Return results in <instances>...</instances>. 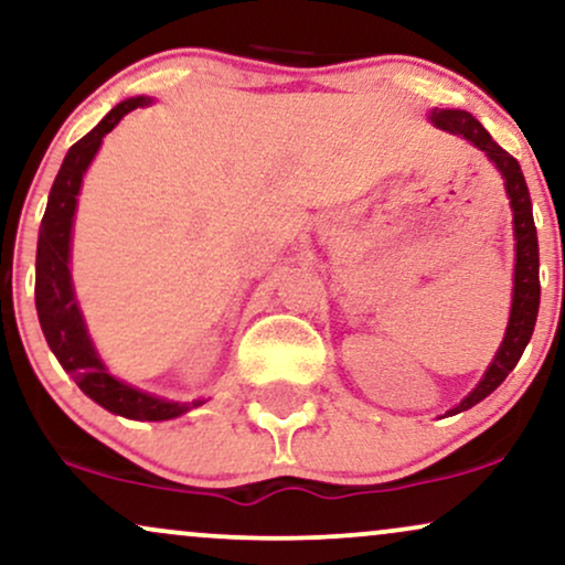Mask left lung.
<instances>
[{"mask_svg": "<svg viewBox=\"0 0 565 565\" xmlns=\"http://www.w3.org/2000/svg\"><path fill=\"white\" fill-rule=\"evenodd\" d=\"M427 119L451 135L469 140L475 148H480L488 156L492 167L501 171L505 195H509L511 216H513V253H516V263H513V295H511V312H509V326H505L503 341L498 347L495 356L484 370L480 383L461 398L454 409L446 414L467 412L475 404H480L482 398H488L492 391L505 381V375L516 367V362L524 354L526 344H530L534 323H537V310H540V247H537V230H534L532 218V198L526 190L524 174H521L519 161L513 159L509 151H503L495 140L490 138V132L477 122L469 111L463 109H435L427 111Z\"/></svg>", "mask_w": 565, "mask_h": 565, "instance_id": "8db88e82", "label": "left lung"}]
</instances>
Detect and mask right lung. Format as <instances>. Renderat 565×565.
Returning a JSON list of instances; mask_svg holds the SVG:
<instances>
[{
	"label": "right lung",
	"instance_id": "obj_1",
	"mask_svg": "<svg viewBox=\"0 0 565 565\" xmlns=\"http://www.w3.org/2000/svg\"><path fill=\"white\" fill-rule=\"evenodd\" d=\"M153 98L135 96L117 104L93 130L75 142L64 156L60 174L49 192L46 213L41 218L39 249H35V310H39L41 331L60 365L73 375L81 391L93 398L106 412L119 414L127 419H148V423H163L174 419L190 409L205 404V398L192 402H171V398L148 394L135 385L119 381L106 367V362L93 344L88 326H85L81 302L75 297L73 274H70V258H73V224L77 211V195H81L83 177L90 161L96 159L98 148L106 135L122 122L125 114L138 106H148Z\"/></svg>",
	"mask_w": 565,
	"mask_h": 565
}]
</instances>
